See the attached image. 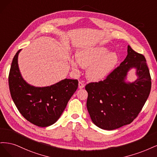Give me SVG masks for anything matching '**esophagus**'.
<instances>
[{"mask_svg": "<svg viewBox=\"0 0 157 157\" xmlns=\"http://www.w3.org/2000/svg\"><path fill=\"white\" fill-rule=\"evenodd\" d=\"M78 87L79 89H83L85 87V84L83 83L82 82H79L78 83Z\"/></svg>", "mask_w": 157, "mask_h": 157, "instance_id": "obj_1", "label": "esophagus"}]
</instances>
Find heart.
I'll use <instances>...</instances> for the list:
<instances>
[{"label":"heart","instance_id":"heart-1","mask_svg":"<svg viewBox=\"0 0 157 157\" xmlns=\"http://www.w3.org/2000/svg\"><path fill=\"white\" fill-rule=\"evenodd\" d=\"M119 57L115 52L105 46L87 47L79 49L72 60V68H87V78L92 82H100L108 77L117 64Z\"/></svg>","mask_w":157,"mask_h":157}]
</instances>
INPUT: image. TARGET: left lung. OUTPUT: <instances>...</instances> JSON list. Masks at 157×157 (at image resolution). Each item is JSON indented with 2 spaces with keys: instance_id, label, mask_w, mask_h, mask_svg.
<instances>
[{
  "instance_id": "left-lung-1",
  "label": "left lung",
  "mask_w": 157,
  "mask_h": 157,
  "mask_svg": "<svg viewBox=\"0 0 157 157\" xmlns=\"http://www.w3.org/2000/svg\"><path fill=\"white\" fill-rule=\"evenodd\" d=\"M127 53L119 67L105 80L85 86L90 117L96 126L104 130H112L132 123L151 91V79L145 57L129 45ZM133 68L137 79L130 82L127 75Z\"/></svg>"
}]
</instances>
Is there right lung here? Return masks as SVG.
Returning <instances> with one entry per match:
<instances>
[{"label": "right lung", "mask_w": 157, "mask_h": 157, "mask_svg": "<svg viewBox=\"0 0 157 157\" xmlns=\"http://www.w3.org/2000/svg\"><path fill=\"white\" fill-rule=\"evenodd\" d=\"M21 50L15 55L10 70L8 82L11 97L23 117L38 126L46 127L60 118L78 89V81L66 78L47 87L29 84L19 68L18 55Z\"/></svg>", "instance_id": "add662e5"}]
</instances>
